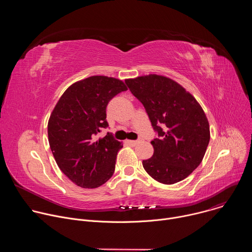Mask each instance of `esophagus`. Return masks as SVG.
I'll list each match as a JSON object with an SVG mask.
<instances>
[{
  "label": "esophagus",
  "instance_id": "obj_1",
  "mask_svg": "<svg viewBox=\"0 0 252 252\" xmlns=\"http://www.w3.org/2000/svg\"><path fill=\"white\" fill-rule=\"evenodd\" d=\"M141 141V139H137V140H126V142L127 143V145H129V146H136V145H138V143Z\"/></svg>",
  "mask_w": 252,
  "mask_h": 252
}]
</instances>
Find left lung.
Here are the masks:
<instances>
[{"label": "left lung", "instance_id": "8db88e82", "mask_svg": "<svg viewBox=\"0 0 252 252\" xmlns=\"http://www.w3.org/2000/svg\"><path fill=\"white\" fill-rule=\"evenodd\" d=\"M143 104L158 137L152 140L153 158L143 168L158 183L173 185L188 177L201 162L210 138L207 118L185 88L163 76L126 80Z\"/></svg>", "mask_w": 252, "mask_h": 252}]
</instances>
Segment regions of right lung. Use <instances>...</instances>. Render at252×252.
Masks as SVG:
<instances>
[{
  "label": "right lung",
  "instance_id": "right-lung-1",
  "mask_svg": "<svg viewBox=\"0 0 252 252\" xmlns=\"http://www.w3.org/2000/svg\"><path fill=\"white\" fill-rule=\"evenodd\" d=\"M115 78L93 76L69 86L57 102L48 123L49 143L60 169L84 189H95L113 176L122 142L106 128V105L126 91Z\"/></svg>",
  "mask_w": 252,
  "mask_h": 252
}]
</instances>
